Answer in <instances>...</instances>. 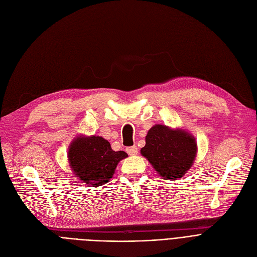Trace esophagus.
<instances>
[{"label":"esophagus","mask_w":257,"mask_h":257,"mask_svg":"<svg viewBox=\"0 0 257 257\" xmlns=\"http://www.w3.org/2000/svg\"><path fill=\"white\" fill-rule=\"evenodd\" d=\"M126 152L129 155H137L138 154V147L137 146H132V147H128L126 148Z\"/></svg>","instance_id":"1"}]
</instances>
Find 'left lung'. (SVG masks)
<instances>
[{
	"label": "left lung",
	"mask_w": 257,
	"mask_h": 257,
	"mask_svg": "<svg viewBox=\"0 0 257 257\" xmlns=\"http://www.w3.org/2000/svg\"><path fill=\"white\" fill-rule=\"evenodd\" d=\"M141 154L164 179L176 180L191 169L197 154L195 138L181 129L153 126L146 137Z\"/></svg>",
	"instance_id": "1"
}]
</instances>
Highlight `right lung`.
I'll return each instance as SVG.
<instances>
[{"label":"right lung","mask_w":257,"mask_h":257,"mask_svg":"<svg viewBox=\"0 0 257 257\" xmlns=\"http://www.w3.org/2000/svg\"><path fill=\"white\" fill-rule=\"evenodd\" d=\"M127 156L124 151H113L109 142L94 136L76 138L67 153L74 174L91 186L107 183L117 164Z\"/></svg>","instance_id":"1"}]
</instances>
